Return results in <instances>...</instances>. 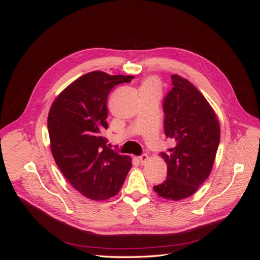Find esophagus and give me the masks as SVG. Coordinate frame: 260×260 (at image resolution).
Segmentation results:
<instances>
[{"mask_svg": "<svg viewBox=\"0 0 260 260\" xmlns=\"http://www.w3.org/2000/svg\"><path fill=\"white\" fill-rule=\"evenodd\" d=\"M148 159H149V156L147 154H143L139 157V160L142 165H145L148 161Z\"/></svg>", "mask_w": 260, "mask_h": 260, "instance_id": "esophagus-1", "label": "esophagus"}]
</instances>
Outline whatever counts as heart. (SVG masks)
<instances>
[{"mask_svg": "<svg viewBox=\"0 0 260 260\" xmlns=\"http://www.w3.org/2000/svg\"><path fill=\"white\" fill-rule=\"evenodd\" d=\"M143 91H159V82L155 77H148L143 81L141 92Z\"/></svg>", "mask_w": 260, "mask_h": 260, "instance_id": "obj_1", "label": "heart"}]
</instances>
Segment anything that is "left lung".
Instances as JSON below:
<instances>
[{
	"instance_id": "1",
	"label": "left lung",
	"mask_w": 260,
	"mask_h": 260,
	"mask_svg": "<svg viewBox=\"0 0 260 260\" xmlns=\"http://www.w3.org/2000/svg\"><path fill=\"white\" fill-rule=\"evenodd\" d=\"M172 89L164 101V129L176 141L160 153L167 164V179L154 186L165 200L193 195L209 177L220 141V125L205 96L183 77L171 76Z\"/></svg>"
}]
</instances>
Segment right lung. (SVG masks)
<instances>
[{"label":"right lung","instance_id":"1","mask_svg":"<svg viewBox=\"0 0 260 260\" xmlns=\"http://www.w3.org/2000/svg\"><path fill=\"white\" fill-rule=\"evenodd\" d=\"M133 76L91 72L62 90L50 108L51 152L61 174L78 192L93 201L113 198L131 169V158L106 146L108 93Z\"/></svg>","mask_w":260,"mask_h":260}]
</instances>
